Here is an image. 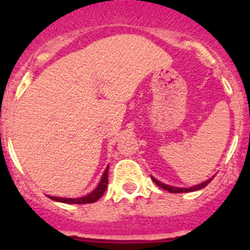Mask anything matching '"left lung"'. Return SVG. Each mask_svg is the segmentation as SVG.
I'll return each instance as SVG.
<instances>
[{
    "mask_svg": "<svg viewBox=\"0 0 250 250\" xmlns=\"http://www.w3.org/2000/svg\"><path fill=\"white\" fill-rule=\"evenodd\" d=\"M214 178V176H213ZM213 178H210L209 180H207V182L202 183V184L199 185H195V187H191V188H174V187H169V185H165L163 184V183H160L159 180H156V179L152 178V182L155 183L158 187H160L161 189H164V190H167L169 193H189V191H195V190H199V189H203V188L207 187L209 183L213 180Z\"/></svg>",
    "mask_w": 250,
    "mask_h": 250,
    "instance_id": "left-lung-1",
    "label": "left lung"
}]
</instances>
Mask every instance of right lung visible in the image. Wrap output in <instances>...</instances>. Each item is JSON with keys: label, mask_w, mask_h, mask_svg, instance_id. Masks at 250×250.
Returning a JSON list of instances; mask_svg holds the SVG:
<instances>
[{"label": "right lung", "mask_w": 250, "mask_h": 250, "mask_svg": "<svg viewBox=\"0 0 250 250\" xmlns=\"http://www.w3.org/2000/svg\"><path fill=\"white\" fill-rule=\"evenodd\" d=\"M107 171H109V167H106V170L104 171V175L100 180V184L98 185V188L92 191L89 195L83 196V198H77V199H67V198H57V196H50V199L55 200V202H61L66 203V204H89V203H95L100 199L101 196L105 193L107 184H109V180H107Z\"/></svg>", "instance_id": "obj_1"}]
</instances>
